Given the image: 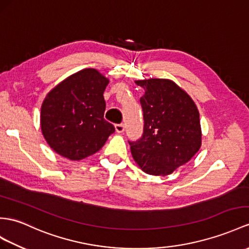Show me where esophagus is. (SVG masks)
Here are the masks:
<instances>
[{
  "mask_svg": "<svg viewBox=\"0 0 249 249\" xmlns=\"http://www.w3.org/2000/svg\"><path fill=\"white\" fill-rule=\"evenodd\" d=\"M115 130H116L117 133H123L124 131V124H115Z\"/></svg>",
  "mask_w": 249,
  "mask_h": 249,
  "instance_id": "obj_1",
  "label": "esophagus"
}]
</instances>
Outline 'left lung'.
I'll list each match as a JSON object with an SVG mask.
<instances>
[{"label": "left lung", "mask_w": 249, "mask_h": 249, "mask_svg": "<svg viewBox=\"0 0 249 249\" xmlns=\"http://www.w3.org/2000/svg\"><path fill=\"white\" fill-rule=\"evenodd\" d=\"M144 89L141 98L143 134L129 142L138 167L150 175H168L189 161L202 145L197 107L183 89L169 79L135 81Z\"/></svg>", "instance_id": "1"}]
</instances>
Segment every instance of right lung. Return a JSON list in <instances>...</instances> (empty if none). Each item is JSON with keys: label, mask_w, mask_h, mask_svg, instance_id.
Instances as JSON below:
<instances>
[{"label": "right lung", "mask_w": 249, "mask_h": 249, "mask_svg": "<svg viewBox=\"0 0 249 249\" xmlns=\"http://www.w3.org/2000/svg\"><path fill=\"white\" fill-rule=\"evenodd\" d=\"M108 79L95 69H84L57 84L41 107V131L50 147L71 160L99 151L114 125L104 118V92Z\"/></svg>", "instance_id": "right-lung-1"}]
</instances>
